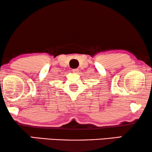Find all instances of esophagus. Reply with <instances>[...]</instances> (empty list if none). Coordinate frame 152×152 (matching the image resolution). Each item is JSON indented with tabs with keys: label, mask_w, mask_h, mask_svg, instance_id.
Segmentation results:
<instances>
[{
	"label": "esophagus",
	"mask_w": 152,
	"mask_h": 152,
	"mask_svg": "<svg viewBox=\"0 0 152 152\" xmlns=\"http://www.w3.org/2000/svg\"><path fill=\"white\" fill-rule=\"evenodd\" d=\"M72 72H75V73L77 74L78 72H79V69H78V68H75V69H72Z\"/></svg>",
	"instance_id": "esophagus-1"
}]
</instances>
